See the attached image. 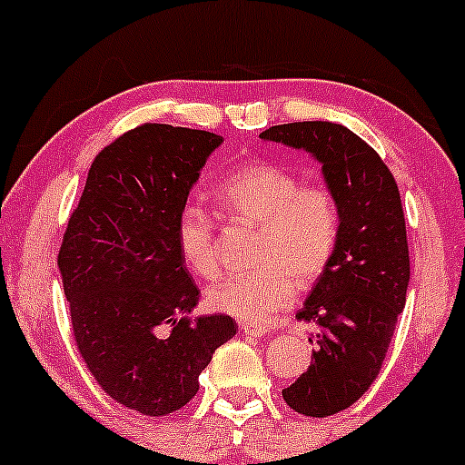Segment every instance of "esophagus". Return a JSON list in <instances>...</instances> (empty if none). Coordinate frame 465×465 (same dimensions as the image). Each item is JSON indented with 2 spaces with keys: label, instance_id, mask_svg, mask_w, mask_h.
Listing matches in <instances>:
<instances>
[{
  "label": "esophagus",
  "instance_id": "1",
  "mask_svg": "<svg viewBox=\"0 0 465 465\" xmlns=\"http://www.w3.org/2000/svg\"><path fill=\"white\" fill-rule=\"evenodd\" d=\"M241 331L244 335H249V338H262L264 333H267V329L260 324H244L241 322Z\"/></svg>",
  "mask_w": 465,
  "mask_h": 465
}]
</instances>
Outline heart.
<instances>
[{"label": "heart", "instance_id": "b5f03b06", "mask_svg": "<svg viewBox=\"0 0 465 465\" xmlns=\"http://www.w3.org/2000/svg\"><path fill=\"white\" fill-rule=\"evenodd\" d=\"M213 201L233 223L253 224L256 269L207 293L209 309L244 324H264L287 309L300 287L322 278L335 256L341 229L340 203L326 183H302L278 163L253 161L229 172ZM176 242L193 273H221L216 224L201 205H185L176 218Z\"/></svg>", "mask_w": 465, "mask_h": 465}]
</instances>
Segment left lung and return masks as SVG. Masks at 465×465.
I'll return each mask as SVG.
<instances>
[{"instance_id":"left-lung-1","label":"left lung","mask_w":465,"mask_h":465,"mask_svg":"<svg viewBox=\"0 0 465 465\" xmlns=\"http://www.w3.org/2000/svg\"><path fill=\"white\" fill-rule=\"evenodd\" d=\"M260 139L318 158L340 203L335 256L295 315L318 326V351L282 391L300 415L329 417L353 406L380 375L406 304L411 258L400 190L373 147L340 124L273 125Z\"/></svg>"}]
</instances>
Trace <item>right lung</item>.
<instances>
[{
    "instance_id": "obj_1",
    "label": "right lung",
    "mask_w": 465,
    "mask_h": 465,
    "mask_svg": "<svg viewBox=\"0 0 465 465\" xmlns=\"http://www.w3.org/2000/svg\"><path fill=\"white\" fill-rule=\"evenodd\" d=\"M223 143L205 130L145 124L92 163L59 252L76 349L114 401L163 417L198 392L229 315L190 313L201 291L176 242V218Z\"/></svg>"
}]
</instances>
